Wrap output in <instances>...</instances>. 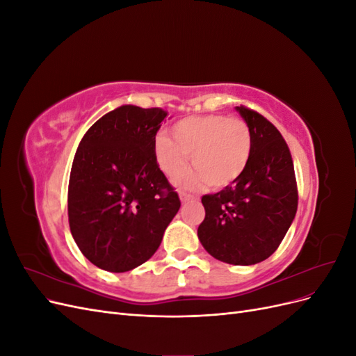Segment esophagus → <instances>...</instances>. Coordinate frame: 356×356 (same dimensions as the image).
I'll use <instances>...</instances> for the list:
<instances>
[{
    "instance_id": "obj_1",
    "label": "esophagus",
    "mask_w": 356,
    "mask_h": 356,
    "mask_svg": "<svg viewBox=\"0 0 356 356\" xmlns=\"http://www.w3.org/2000/svg\"><path fill=\"white\" fill-rule=\"evenodd\" d=\"M179 199H181L182 203H186V202H188V200H195V199H197V197L188 195V193H186V191H179Z\"/></svg>"
}]
</instances>
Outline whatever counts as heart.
Wrapping results in <instances>:
<instances>
[{
  "label": "heart",
  "instance_id": "heart-1",
  "mask_svg": "<svg viewBox=\"0 0 356 356\" xmlns=\"http://www.w3.org/2000/svg\"><path fill=\"white\" fill-rule=\"evenodd\" d=\"M172 135L154 138V157L160 170L175 178L190 156L195 169L177 179L184 188H199L207 182L212 188H224L241 178L250 163L252 136L241 118L224 114L186 117L174 124Z\"/></svg>",
  "mask_w": 356,
  "mask_h": 356
}]
</instances>
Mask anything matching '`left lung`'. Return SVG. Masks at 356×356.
<instances>
[{
	"instance_id": "1",
	"label": "left lung",
	"mask_w": 356,
	"mask_h": 356,
	"mask_svg": "<svg viewBox=\"0 0 356 356\" xmlns=\"http://www.w3.org/2000/svg\"><path fill=\"white\" fill-rule=\"evenodd\" d=\"M236 110L250 126L252 153L241 178L202 197L199 241L213 258L234 266L270 257L293 222L298 193L293 159L281 132L254 110Z\"/></svg>"
}]
</instances>
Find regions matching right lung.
I'll return each instance as SVG.
<instances>
[{"label": "right lung", "instance_id": "1", "mask_svg": "<svg viewBox=\"0 0 356 356\" xmlns=\"http://www.w3.org/2000/svg\"><path fill=\"white\" fill-rule=\"evenodd\" d=\"M168 113L122 105L84 134L68 186L71 234L83 255L123 273L157 251L181 202L154 157Z\"/></svg>", "mask_w": 356, "mask_h": 356}]
</instances>
